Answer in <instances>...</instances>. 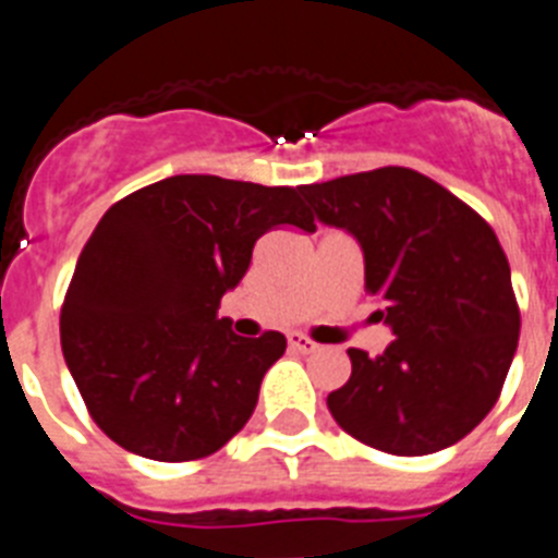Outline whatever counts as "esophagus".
<instances>
[{"label":"esophagus","mask_w":558,"mask_h":558,"mask_svg":"<svg viewBox=\"0 0 558 558\" xmlns=\"http://www.w3.org/2000/svg\"><path fill=\"white\" fill-rule=\"evenodd\" d=\"M288 343H290V349H295V352H302V354H310V352H315V349H318V343H315L313 338H307V335H302V332L288 335Z\"/></svg>","instance_id":"obj_1"}]
</instances>
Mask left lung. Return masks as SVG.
<instances>
[{
  "instance_id": "8db88e82",
  "label": "left lung",
  "mask_w": 558,
  "mask_h": 558,
  "mask_svg": "<svg viewBox=\"0 0 558 558\" xmlns=\"http://www.w3.org/2000/svg\"><path fill=\"white\" fill-rule=\"evenodd\" d=\"M315 218L357 236L366 293L393 343L349 349L352 377L327 397L343 430L391 456H430L495 408L520 340L511 268L492 226L408 167L299 186Z\"/></svg>"
}]
</instances>
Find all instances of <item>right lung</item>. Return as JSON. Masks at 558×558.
<instances>
[{
    "label": "right lung",
    "mask_w": 558,
    "mask_h": 558,
    "mask_svg": "<svg viewBox=\"0 0 558 558\" xmlns=\"http://www.w3.org/2000/svg\"><path fill=\"white\" fill-rule=\"evenodd\" d=\"M282 223L315 231L299 190L220 175H172L102 215L63 295L61 349L111 441L181 463L243 430L288 340L240 338L218 310Z\"/></svg>",
    "instance_id": "obj_1"
}]
</instances>
